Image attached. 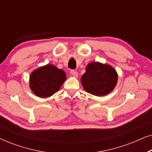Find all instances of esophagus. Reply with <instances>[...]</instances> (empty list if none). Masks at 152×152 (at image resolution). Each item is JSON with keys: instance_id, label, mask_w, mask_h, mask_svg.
Masks as SVG:
<instances>
[{"instance_id": "1", "label": "esophagus", "mask_w": 152, "mask_h": 152, "mask_svg": "<svg viewBox=\"0 0 152 152\" xmlns=\"http://www.w3.org/2000/svg\"><path fill=\"white\" fill-rule=\"evenodd\" d=\"M70 75H71L72 77H76V78L78 77L77 72L75 71V70H71V71H70Z\"/></svg>"}]
</instances>
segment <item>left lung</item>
I'll return each instance as SVG.
<instances>
[{
  "mask_svg": "<svg viewBox=\"0 0 152 152\" xmlns=\"http://www.w3.org/2000/svg\"><path fill=\"white\" fill-rule=\"evenodd\" d=\"M83 88L87 93L96 96H104L115 88L118 73L111 66L100 62H92L86 68L81 77Z\"/></svg>",
  "mask_w": 152,
  "mask_h": 152,
  "instance_id": "8db88e82",
  "label": "left lung"
}]
</instances>
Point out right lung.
Here are the masks:
<instances>
[{
    "label": "right lung",
    "instance_id": "obj_1",
    "mask_svg": "<svg viewBox=\"0 0 152 152\" xmlns=\"http://www.w3.org/2000/svg\"><path fill=\"white\" fill-rule=\"evenodd\" d=\"M66 80L63 70L52 64L41 66L32 72L30 76V88L39 97H49L59 90Z\"/></svg>",
    "mask_w": 152,
    "mask_h": 152
}]
</instances>
